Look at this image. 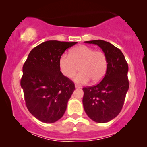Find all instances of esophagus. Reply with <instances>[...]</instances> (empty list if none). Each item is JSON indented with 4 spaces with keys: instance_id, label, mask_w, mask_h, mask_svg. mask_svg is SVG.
I'll return each mask as SVG.
<instances>
[{
    "instance_id": "1",
    "label": "esophagus",
    "mask_w": 147,
    "mask_h": 147,
    "mask_svg": "<svg viewBox=\"0 0 147 147\" xmlns=\"http://www.w3.org/2000/svg\"><path fill=\"white\" fill-rule=\"evenodd\" d=\"M75 88H81L82 86H79V85H77V84H75Z\"/></svg>"
}]
</instances>
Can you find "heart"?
<instances>
[{
	"label": "heart",
	"mask_w": 147,
	"mask_h": 147,
	"mask_svg": "<svg viewBox=\"0 0 147 147\" xmlns=\"http://www.w3.org/2000/svg\"><path fill=\"white\" fill-rule=\"evenodd\" d=\"M59 64L61 72L66 78H72L79 68L80 72L74 79L77 83L86 84L90 79L92 83H97L105 75L108 59L104 52L79 45L72 49L69 55H62Z\"/></svg>",
	"instance_id": "obj_1"
}]
</instances>
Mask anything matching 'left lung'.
Returning <instances> with one entry per match:
<instances>
[{
    "instance_id": "8db88e82",
    "label": "left lung",
    "mask_w": 147,
    "mask_h": 147,
    "mask_svg": "<svg viewBox=\"0 0 147 147\" xmlns=\"http://www.w3.org/2000/svg\"><path fill=\"white\" fill-rule=\"evenodd\" d=\"M100 47L108 59V68L102 82L83 88V105L92 120L105 123L114 119L122 111L129 88V66L119 48L102 40L85 41Z\"/></svg>"
}]
</instances>
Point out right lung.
I'll use <instances>...</instances> for the list:
<instances>
[{
  "label": "right lung",
  "mask_w": 147,
  "mask_h": 147,
  "mask_svg": "<svg viewBox=\"0 0 147 147\" xmlns=\"http://www.w3.org/2000/svg\"><path fill=\"white\" fill-rule=\"evenodd\" d=\"M77 42L48 41L34 48L23 66L21 86L28 111L37 119L53 123L62 117L75 84L62 75L60 57Z\"/></svg>",
  "instance_id": "obj_1"
}]
</instances>
